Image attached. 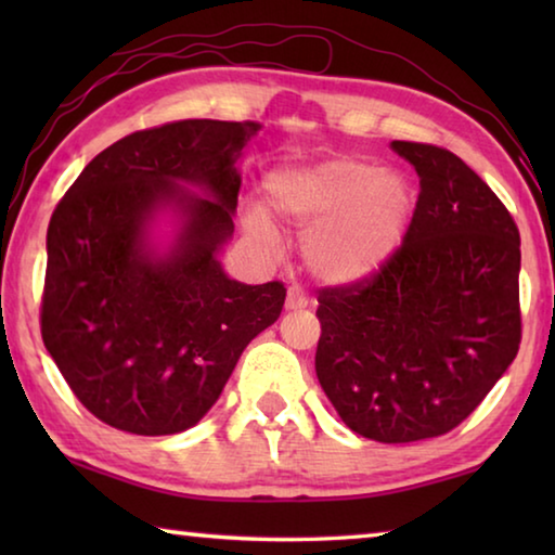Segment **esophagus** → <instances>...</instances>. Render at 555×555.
Returning <instances> with one entry per match:
<instances>
[{
	"mask_svg": "<svg viewBox=\"0 0 555 555\" xmlns=\"http://www.w3.org/2000/svg\"><path fill=\"white\" fill-rule=\"evenodd\" d=\"M306 306H308V296L298 286H291L288 294H286V308H288V311H304Z\"/></svg>",
	"mask_w": 555,
	"mask_h": 555,
	"instance_id": "obj_1",
	"label": "esophagus"
}]
</instances>
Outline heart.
Instances as JSON below:
<instances>
[{
  "label": "heart",
  "instance_id": "1",
  "mask_svg": "<svg viewBox=\"0 0 555 555\" xmlns=\"http://www.w3.org/2000/svg\"><path fill=\"white\" fill-rule=\"evenodd\" d=\"M267 188L281 218L298 230L311 228L306 261L331 284L374 274L397 251L413 210L406 178L350 156L279 168ZM249 228L259 237H274L264 210H251Z\"/></svg>",
  "mask_w": 555,
  "mask_h": 555
}]
</instances>
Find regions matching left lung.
Segmentation results:
<instances>
[{
	"label": "left lung",
	"instance_id": "1",
	"mask_svg": "<svg viewBox=\"0 0 555 555\" xmlns=\"http://www.w3.org/2000/svg\"><path fill=\"white\" fill-rule=\"evenodd\" d=\"M421 193L401 247L360 281L318 291V382L347 428L413 443L463 424L521 343L519 230L463 158L391 142Z\"/></svg>",
	"mask_w": 555,
	"mask_h": 555
}]
</instances>
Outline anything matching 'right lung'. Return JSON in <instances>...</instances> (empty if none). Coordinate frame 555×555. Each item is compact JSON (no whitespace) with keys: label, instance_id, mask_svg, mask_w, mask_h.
Wrapping results in <instances>:
<instances>
[{"label":"right lung","instance_id":"obj_1","mask_svg":"<svg viewBox=\"0 0 555 555\" xmlns=\"http://www.w3.org/2000/svg\"><path fill=\"white\" fill-rule=\"evenodd\" d=\"M259 129L181 119L134 131L92 158L55 205L43 345L78 401L107 426L137 436L195 426L244 347L281 315V281L240 284L218 261L234 232V162ZM164 207L182 215V230L158 256L147 224Z\"/></svg>","mask_w":555,"mask_h":555}]
</instances>
